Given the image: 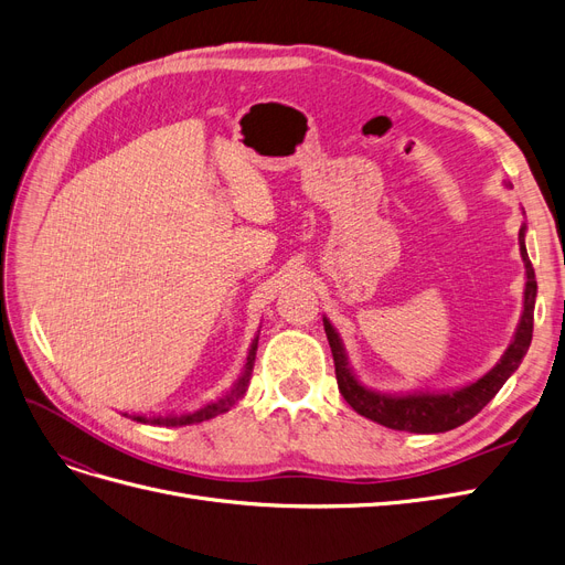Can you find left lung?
Masks as SVG:
<instances>
[{
    "mask_svg": "<svg viewBox=\"0 0 565 565\" xmlns=\"http://www.w3.org/2000/svg\"><path fill=\"white\" fill-rule=\"evenodd\" d=\"M524 236H526V224H522V230H519V253H522L524 268H526L522 318H519L512 343L503 352L499 364L482 377H478L476 382H470V385H463L457 390H445V392L419 390V392H405V394H382V392L369 390L366 385H361L359 377L354 375L341 335H338V331L327 318H322L329 345H331V354H333L338 390H341L343 398L352 405L354 413L364 415L366 419H373L387 428H394V431L445 434L476 417L484 405L499 394V390L505 385V380L519 369V364H522V359L526 356L531 338H533V308H535L537 282H535V270L526 253Z\"/></svg>",
    "mask_w": 565,
    "mask_h": 565,
    "instance_id": "1",
    "label": "left lung"
}]
</instances>
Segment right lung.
<instances>
[{"label":"right lung","instance_id":"obj_1","mask_svg":"<svg viewBox=\"0 0 565 565\" xmlns=\"http://www.w3.org/2000/svg\"><path fill=\"white\" fill-rule=\"evenodd\" d=\"M257 341L259 335H255V341L250 343V350H247V361H245V369L241 373V377L236 380V385L232 387V392L227 396H222L217 401H209L206 405H201L199 411L194 413H183V415H152V417H146V415H129L134 422H141V424H152V426H185V424H196V422H206L215 415H222L227 413L232 405L245 394L247 390V382H250V375H253V366H255V356H257Z\"/></svg>","mask_w":565,"mask_h":565}]
</instances>
